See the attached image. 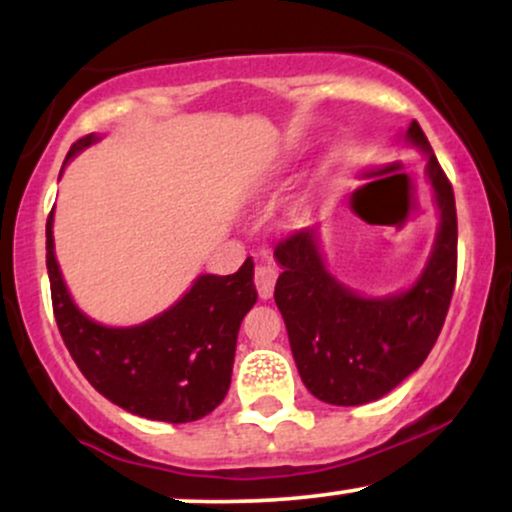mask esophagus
Returning a JSON list of instances; mask_svg holds the SVG:
<instances>
[{"mask_svg":"<svg viewBox=\"0 0 512 512\" xmlns=\"http://www.w3.org/2000/svg\"><path fill=\"white\" fill-rule=\"evenodd\" d=\"M274 284H276V269L269 267V264H260V267L255 269V286H257V293H260V298H272L274 293Z\"/></svg>","mask_w":512,"mask_h":512,"instance_id":"34e87169","label":"esophagus"}]
</instances>
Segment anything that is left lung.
Segmentation results:
<instances>
[{
    "instance_id": "8db88e82",
    "label": "left lung",
    "mask_w": 512,
    "mask_h": 512,
    "mask_svg": "<svg viewBox=\"0 0 512 512\" xmlns=\"http://www.w3.org/2000/svg\"><path fill=\"white\" fill-rule=\"evenodd\" d=\"M407 139L428 156L440 226L426 269L411 289L366 298L327 272L313 228L274 248L284 272L274 301L286 322L298 373L310 395L334 407L385 397L431 354L448 315L457 276V211L448 175L433 156L424 129L411 122Z\"/></svg>"
}]
</instances>
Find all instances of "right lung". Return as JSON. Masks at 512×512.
I'll use <instances>...</instances> for the list:
<instances>
[{
    "mask_svg": "<svg viewBox=\"0 0 512 512\" xmlns=\"http://www.w3.org/2000/svg\"><path fill=\"white\" fill-rule=\"evenodd\" d=\"M93 142L96 134L79 139L67 161ZM52 214L45 226L52 310L88 383L117 407L151 421L187 424L219 407L231 385L240 322L257 301L252 257L236 274H202L173 308L144 325L105 327L81 313L64 286Z\"/></svg>",
    "mask_w": 512,
    "mask_h": 512,
    "instance_id": "right-lung-1",
    "label": "right lung"
}]
</instances>
